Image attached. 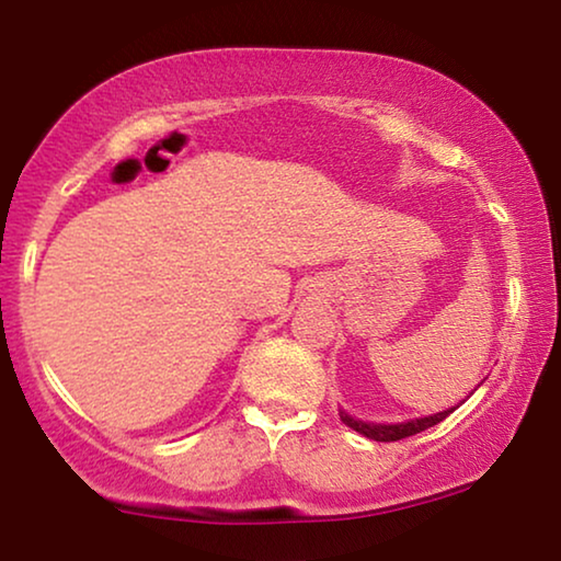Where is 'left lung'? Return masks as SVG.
Returning <instances> with one entry per match:
<instances>
[{
    "mask_svg": "<svg viewBox=\"0 0 561 561\" xmlns=\"http://www.w3.org/2000/svg\"><path fill=\"white\" fill-rule=\"evenodd\" d=\"M453 412H455V407L442 409V412H437V414L414 416V420H404V422H363V420H356V416L345 412V409H337V414H341L343 424H348V427L356 430L358 435L374 439V442H397V439L412 437V435H416V432L435 427V424H439L442 420H445V416H449Z\"/></svg>",
    "mask_w": 561,
    "mask_h": 561,
    "instance_id": "8db88e82",
    "label": "left lung"
}]
</instances>
